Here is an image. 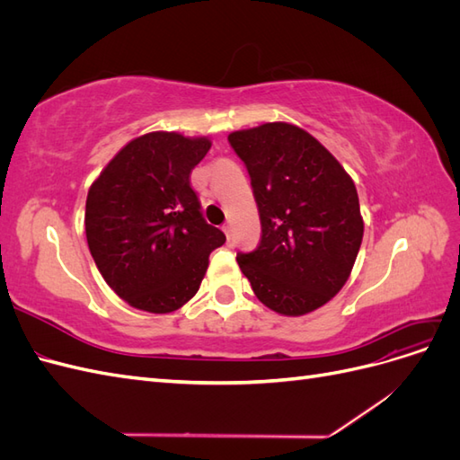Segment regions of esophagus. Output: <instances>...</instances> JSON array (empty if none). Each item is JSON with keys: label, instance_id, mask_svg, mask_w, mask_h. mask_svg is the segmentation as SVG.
I'll return each mask as SVG.
<instances>
[{"label": "esophagus", "instance_id": "1", "mask_svg": "<svg viewBox=\"0 0 460 460\" xmlns=\"http://www.w3.org/2000/svg\"><path fill=\"white\" fill-rule=\"evenodd\" d=\"M222 232L226 234V238H228V242H230V225H225V226H222Z\"/></svg>", "mask_w": 460, "mask_h": 460}]
</instances>
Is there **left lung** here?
Wrapping results in <instances>:
<instances>
[{
    "label": "left lung",
    "instance_id": "8db88e82",
    "mask_svg": "<svg viewBox=\"0 0 460 460\" xmlns=\"http://www.w3.org/2000/svg\"><path fill=\"white\" fill-rule=\"evenodd\" d=\"M252 178L261 242L238 264L255 296L278 314L301 316L347 282L365 222L357 188L338 159L309 132L267 122L228 136Z\"/></svg>",
    "mask_w": 460,
    "mask_h": 460
}]
</instances>
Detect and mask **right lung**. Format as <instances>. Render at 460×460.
I'll return each mask as SVG.
<instances>
[{
	"label": "right lung",
	"mask_w": 460,
	"mask_h": 460,
	"mask_svg": "<svg viewBox=\"0 0 460 460\" xmlns=\"http://www.w3.org/2000/svg\"><path fill=\"white\" fill-rule=\"evenodd\" d=\"M211 149L207 137L149 132L124 146L86 199L90 253L130 307L172 313L198 294L213 249L226 242L207 225L190 174Z\"/></svg>",
	"instance_id": "obj_1"
}]
</instances>
